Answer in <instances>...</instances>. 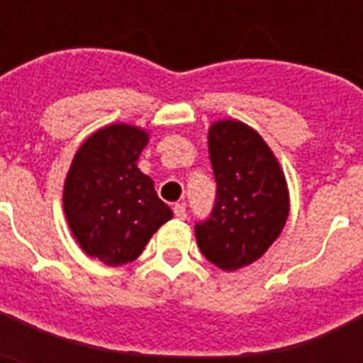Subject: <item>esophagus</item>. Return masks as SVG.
<instances>
[{
  "mask_svg": "<svg viewBox=\"0 0 363 363\" xmlns=\"http://www.w3.org/2000/svg\"><path fill=\"white\" fill-rule=\"evenodd\" d=\"M173 213H175V216L179 218V220H186L188 213H186V207H184L182 203H177L175 207H173Z\"/></svg>",
  "mask_w": 363,
  "mask_h": 363,
  "instance_id": "esophagus-1",
  "label": "esophagus"
}]
</instances>
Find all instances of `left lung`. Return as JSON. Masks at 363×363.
Listing matches in <instances>:
<instances>
[{"label":"left lung","mask_w":363,"mask_h":363,"mask_svg":"<svg viewBox=\"0 0 363 363\" xmlns=\"http://www.w3.org/2000/svg\"><path fill=\"white\" fill-rule=\"evenodd\" d=\"M209 156L216 179L215 207L196 224L211 264L235 271L264 256L288 218L281 165L262 137L238 121L211 125Z\"/></svg>","instance_id":"1"}]
</instances>
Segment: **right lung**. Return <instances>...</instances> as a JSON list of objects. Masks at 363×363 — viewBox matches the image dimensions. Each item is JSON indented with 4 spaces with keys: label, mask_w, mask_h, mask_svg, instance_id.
I'll return each mask as SVG.
<instances>
[{
    "label": "right lung",
    "mask_w": 363,
    "mask_h": 363,
    "mask_svg": "<svg viewBox=\"0 0 363 363\" xmlns=\"http://www.w3.org/2000/svg\"><path fill=\"white\" fill-rule=\"evenodd\" d=\"M147 131L107 125L82 143L64 186V209L82 250L107 265H124L173 213L150 177L135 165Z\"/></svg>",
    "instance_id": "1"
}]
</instances>
